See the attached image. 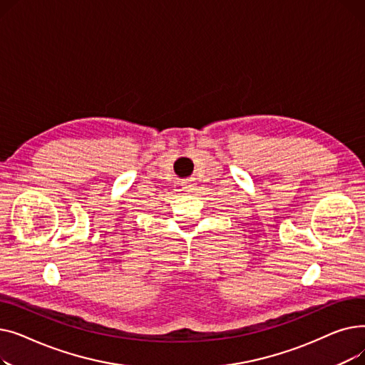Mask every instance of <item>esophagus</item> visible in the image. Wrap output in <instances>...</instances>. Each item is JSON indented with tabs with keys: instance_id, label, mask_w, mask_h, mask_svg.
Wrapping results in <instances>:
<instances>
[{
	"instance_id": "34e87169",
	"label": "esophagus",
	"mask_w": 365,
	"mask_h": 365,
	"mask_svg": "<svg viewBox=\"0 0 365 365\" xmlns=\"http://www.w3.org/2000/svg\"><path fill=\"white\" fill-rule=\"evenodd\" d=\"M182 187H183V190H186V192H194V189H195L197 186H195V183H194V179L189 178V179L183 180Z\"/></svg>"
}]
</instances>
